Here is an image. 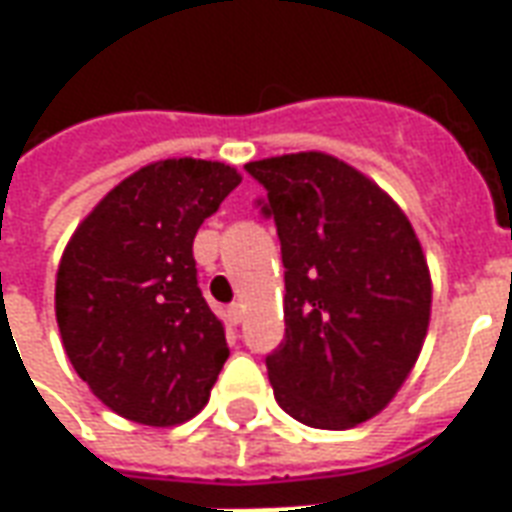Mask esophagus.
Wrapping results in <instances>:
<instances>
[{
    "mask_svg": "<svg viewBox=\"0 0 512 512\" xmlns=\"http://www.w3.org/2000/svg\"><path fill=\"white\" fill-rule=\"evenodd\" d=\"M227 321L233 323V326H238V323L244 321V304H241V301H233V304L227 307Z\"/></svg>",
    "mask_w": 512,
    "mask_h": 512,
    "instance_id": "esophagus-1",
    "label": "esophagus"
}]
</instances>
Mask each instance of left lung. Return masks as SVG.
<instances>
[{
    "instance_id": "obj_1",
    "label": "left lung",
    "mask_w": 512,
    "mask_h": 512,
    "mask_svg": "<svg viewBox=\"0 0 512 512\" xmlns=\"http://www.w3.org/2000/svg\"><path fill=\"white\" fill-rule=\"evenodd\" d=\"M285 266V340L266 356L277 403L345 430L395 397L422 351L430 274L406 213L326 153L249 161Z\"/></svg>"
}]
</instances>
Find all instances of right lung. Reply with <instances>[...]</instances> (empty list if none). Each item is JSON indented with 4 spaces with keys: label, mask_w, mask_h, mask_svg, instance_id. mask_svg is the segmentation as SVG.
<instances>
[{
    "label": "right lung",
    "mask_w": 512,
    "mask_h": 512,
    "mask_svg": "<svg viewBox=\"0 0 512 512\" xmlns=\"http://www.w3.org/2000/svg\"><path fill=\"white\" fill-rule=\"evenodd\" d=\"M238 183L219 161H156L109 191L65 246L54 296L62 345L120 417L169 428L208 403L230 348L191 246Z\"/></svg>",
    "instance_id": "obj_1"
}]
</instances>
